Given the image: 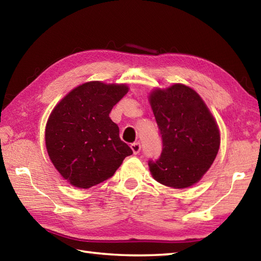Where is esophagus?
Wrapping results in <instances>:
<instances>
[{
	"label": "esophagus",
	"instance_id": "esophagus-1",
	"mask_svg": "<svg viewBox=\"0 0 261 261\" xmlns=\"http://www.w3.org/2000/svg\"><path fill=\"white\" fill-rule=\"evenodd\" d=\"M131 149H132L133 153H135V154L140 152V150H141V144H140V142L132 143V144H131Z\"/></svg>",
	"mask_w": 261,
	"mask_h": 261
}]
</instances>
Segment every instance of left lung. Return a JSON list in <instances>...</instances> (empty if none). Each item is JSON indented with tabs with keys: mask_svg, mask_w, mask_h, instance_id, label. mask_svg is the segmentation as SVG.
Returning a JSON list of instances; mask_svg holds the SVG:
<instances>
[{
	"mask_svg": "<svg viewBox=\"0 0 261 261\" xmlns=\"http://www.w3.org/2000/svg\"><path fill=\"white\" fill-rule=\"evenodd\" d=\"M162 138V152L149 161L161 185L185 189L203 177L220 145V132L208 107L195 90L181 83L154 89L149 94Z\"/></svg>",
	"mask_w": 261,
	"mask_h": 261,
	"instance_id": "1",
	"label": "left lung"
}]
</instances>
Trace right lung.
Masks as SVG:
<instances>
[{
    "instance_id": "obj_1",
    "label": "right lung",
    "mask_w": 261,
    "mask_h": 261,
    "mask_svg": "<svg viewBox=\"0 0 261 261\" xmlns=\"http://www.w3.org/2000/svg\"><path fill=\"white\" fill-rule=\"evenodd\" d=\"M128 91L126 84L90 81L71 90L54 107L45 126L46 151L70 185L80 189L99 185L132 154L109 117Z\"/></svg>"
}]
</instances>
